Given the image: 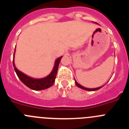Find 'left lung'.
<instances>
[{
	"instance_id": "obj_1",
	"label": "left lung",
	"mask_w": 129,
	"mask_h": 129,
	"mask_svg": "<svg viewBox=\"0 0 129 129\" xmlns=\"http://www.w3.org/2000/svg\"><path fill=\"white\" fill-rule=\"evenodd\" d=\"M94 23H96V22H94ZM75 83H76V85H77V86H78L79 88H81V89H83V90H88V91H95V90H98L100 89L101 88L103 87V86H100V87H98V88H86L85 87V86H82V85H81L80 84H79L78 83H77V81H76V80H75Z\"/></svg>"
}]
</instances>
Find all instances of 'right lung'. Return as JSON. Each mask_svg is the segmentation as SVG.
Listing matches in <instances>:
<instances>
[{
    "label": "right lung",
    "instance_id": "right-lung-1",
    "mask_svg": "<svg viewBox=\"0 0 129 129\" xmlns=\"http://www.w3.org/2000/svg\"><path fill=\"white\" fill-rule=\"evenodd\" d=\"M15 53V50L14 55H13V64L15 71L16 74L17 75L19 79L26 86H28L30 89L34 90H42L48 88H50L53 85V83L55 82V77H56L57 76V72L59 62L61 61V59L62 57V56L57 58L55 60L53 70H52V71L51 72V73L48 76H47L45 77H43V78L36 79L27 76V75L24 74L22 72H20V70H19L17 68H16L14 61Z\"/></svg>",
    "mask_w": 129,
    "mask_h": 129
}]
</instances>
